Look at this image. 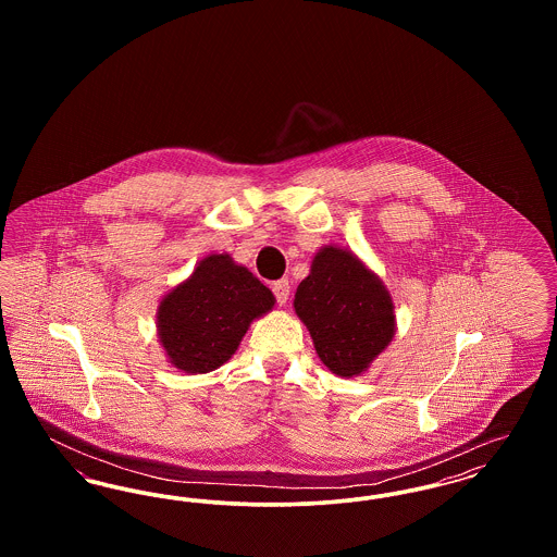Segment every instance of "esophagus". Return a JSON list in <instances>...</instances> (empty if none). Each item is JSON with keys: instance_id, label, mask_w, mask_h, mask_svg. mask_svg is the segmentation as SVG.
Returning <instances> with one entry per match:
<instances>
[{"instance_id": "obj_1", "label": "esophagus", "mask_w": 557, "mask_h": 557, "mask_svg": "<svg viewBox=\"0 0 557 557\" xmlns=\"http://www.w3.org/2000/svg\"><path fill=\"white\" fill-rule=\"evenodd\" d=\"M273 294H275V298H277L280 305H286V302H288V296H290V284H288V280H277V282L273 284Z\"/></svg>"}]
</instances>
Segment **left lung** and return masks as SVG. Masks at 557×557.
<instances>
[{"mask_svg": "<svg viewBox=\"0 0 557 557\" xmlns=\"http://www.w3.org/2000/svg\"><path fill=\"white\" fill-rule=\"evenodd\" d=\"M319 361L341 377H357L397 332L395 302L384 282L352 250L325 244L294 294Z\"/></svg>", "mask_w": 557, "mask_h": 557, "instance_id": "obj_1", "label": "left lung"}]
</instances>
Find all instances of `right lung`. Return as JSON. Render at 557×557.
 I'll return each mask as SVG.
<instances>
[{"label": "right lung", "mask_w": 557, "mask_h": 557, "mask_svg": "<svg viewBox=\"0 0 557 557\" xmlns=\"http://www.w3.org/2000/svg\"><path fill=\"white\" fill-rule=\"evenodd\" d=\"M273 307V292L250 269L212 252L160 298L157 336L173 368L209 373L234 357L250 323Z\"/></svg>", "instance_id": "1"}]
</instances>
